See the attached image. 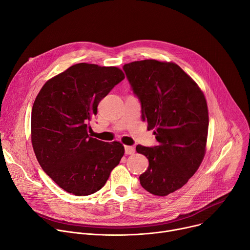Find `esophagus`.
I'll list each match as a JSON object with an SVG mask.
<instances>
[{"label":"esophagus","mask_w":250,"mask_h":250,"mask_svg":"<svg viewBox=\"0 0 250 250\" xmlns=\"http://www.w3.org/2000/svg\"><path fill=\"white\" fill-rule=\"evenodd\" d=\"M135 153V148L132 146H125V154H134Z\"/></svg>","instance_id":"34e87169"}]
</instances>
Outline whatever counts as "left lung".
<instances>
[{
    "mask_svg": "<svg viewBox=\"0 0 250 250\" xmlns=\"http://www.w3.org/2000/svg\"><path fill=\"white\" fill-rule=\"evenodd\" d=\"M123 70L140 101L142 120L155 129L158 142L136 146L149 161L140 184L151 194L166 196L186 184L203 160L209 123L205 97L174 63L135 61Z\"/></svg>",
    "mask_w": 250,
    "mask_h": 250,
    "instance_id": "left-lung-1",
    "label": "left lung"
}]
</instances>
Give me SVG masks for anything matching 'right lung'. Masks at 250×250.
Returning <instances> with one entry per match:
<instances>
[{
	"instance_id": "1",
	"label": "right lung",
	"mask_w": 250,
	"mask_h": 250,
	"mask_svg": "<svg viewBox=\"0 0 250 250\" xmlns=\"http://www.w3.org/2000/svg\"><path fill=\"white\" fill-rule=\"evenodd\" d=\"M125 78L117 67L79 63L47 81L32 108V145L42 169L77 196L100 190L124 155L121 143L92 138L99 102Z\"/></svg>"
}]
</instances>
